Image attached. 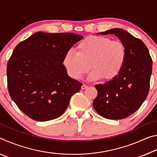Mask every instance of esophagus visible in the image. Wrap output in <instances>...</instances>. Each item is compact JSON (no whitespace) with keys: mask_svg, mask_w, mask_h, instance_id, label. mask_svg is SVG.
Segmentation results:
<instances>
[{"mask_svg":"<svg viewBox=\"0 0 157 157\" xmlns=\"http://www.w3.org/2000/svg\"><path fill=\"white\" fill-rule=\"evenodd\" d=\"M86 88H87V86H86V85H85V84H83V85H82V86H81V89H82V90L86 89Z\"/></svg>","mask_w":157,"mask_h":157,"instance_id":"34e87169","label":"esophagus"}]
</instances>
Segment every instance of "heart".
I'll use <instances>...</instances> for the list:
<instances>
[{"label":"heart","mask_w":157,"mask_h":157,"mask_svg":"<svg viewBox=\"0 0 157 157\" xmlns=\"http://www.w3.org/2000/svg\"><path fill=\"white\" fill-rule=\"evenodd\" d=\"M77 50H69L63 57V64L74 79L81 78L91 68V80L109 81L120 74L125 62L124 44L107 36H87L78 44Z\"/></svg>","instance_id":"1"}]
</instances>
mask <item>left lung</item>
<instances>
[{
	"label": "left lung",
	"instance_id": "8db88e82",
	"mask_svg": "<svg viewBox=\"0 0 157 157\" xmlns=\"http://www.w3.org/2000/svg\"><path fill=\"white\" fill-rule=\"evenodd\" d=\"M115 34L126 48V59L120 74L103 84L95 85L97 97L93 105L101 116L120 120L132 115L147 98L152 69V59L140 39L121 28L99 33Z\"/></svg>",
	"mask_w": 157,
	"mask_h": 157
}]
</instances>
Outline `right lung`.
Segmentation results:
<instances>
[{"mask_svg": "<svg viewBox=\"0 0 157 157\" xmlns=\"http://www.w3.org/2000/svg\"><path fill=\"white\" fill-rule=\"evenodd\" d=\"M83 36L73 33L38 32L20 42L7 66L10 97L29 118H59L82 84L68 75L63 57Z\"/></svg>", "mask_w": 157, "mask_h": 157, "instance_id": "1", "label": "right lung"}]
</instances>
